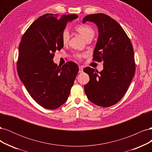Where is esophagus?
<instances>
[{
	"instance_id": "1",
	"label": "esophagus",
	"mask_w": 152,
	"mask_h": 152,
	"mask_svg": "<svg viewBox=\"0 0 152 152\" xmlns=\"http://www.w3.org/2000/svg\"><path fill=\"white\" fill-rule=\"evenodd\" d=\"M83 66H79V73H82L83 72Z\"/></svg>"
}]
</instances>
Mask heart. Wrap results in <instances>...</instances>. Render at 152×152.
<instances>
[{
    "mask_svg": "<svg viewBox=\"0 0 152 152\" xmlns=\"http://www.w3.org/2000/svg\"><path fill=\"white\" fill-rule=\"evenodd\" d=\"M75 30L79 33L86 40L88 37H94V31L91 28V26L87 25H79L75 26ZM61 41L63 44H66L69 39H70V34L67 30H65L63 31L61 35ZM78 58H80L81 56L80 54H78L77 56Z\"/></svg>",
    "mask_w": 152,
    "mask_h": 152,
    "instance_id": "obj_1",
    "label": "heart"
}]
</instances>
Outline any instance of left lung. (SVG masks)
<instances>
[{"mask_svg": "<svg viewBox=\"0 0 152 152\" xmlns=\"http://www.w3.org/2000/svg\"><path fill=\"white\" fill-rule=\"evenodd\" d=\"M86 21L93 22L98 26L99 36L93 60L103 61V70L98 72L90 67L84 69L90 78L84 91L92 103L108 107L122 99L134 77V50L122 26L111 17L93 14L84 17L82 23Z\"/></svg>", "mask_w": 152, "mask_h": 152, "instance_id": "1", "label": "left lung"}]
</instances>
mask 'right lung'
I'll return each instance as SVG.
<instances>
[{
	"label": "right lung",
	"mask_w": 152,
	"mask_h": 152,
	"mask_svg": "<svg viewBox=\"0 0 152 152\" xmlns=\"http://www.w3.org/2000/svg\"><path fill=\"white\" fill-rule=\"evenodd\" d=\"M77 18L45 14L32 23L21 38L18 75L31 97L46 109H56L66 102L79 72L75 63L61 67L53 60L55 52L63 47L61 35L66 24Z\"/></svg>",
	"instance_id": "1"
}]
</instances>
